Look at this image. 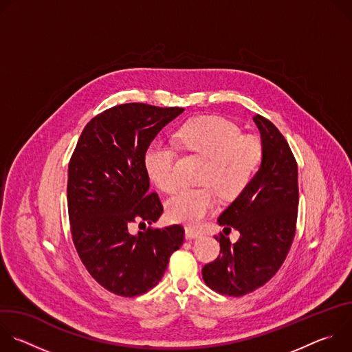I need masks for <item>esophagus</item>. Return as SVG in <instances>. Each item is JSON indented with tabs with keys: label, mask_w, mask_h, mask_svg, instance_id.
Listing matches in <instances>:
<instances>
[{
	"label": "esophagus",
	"mask_w": 352,
	"mask_h": 352,
	"mask_svg": "<svg viewBox=\"0 0 352 352\" xmlns=\"http://www.w3.org/2000/svg\"><path fill=\"white\" fill-rule=\"evenodd\" d=\"M202 234H200L199 231H196V230H192V228H185V236L188 238V239H193V238H197V236H200Z\"/></svg>",
	"instance_id": "obj_1"
}]
</instances>
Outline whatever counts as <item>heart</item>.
Segmentation results:
<instances>
[{
	"mask_svg": "<svg viewBox=\"0 0 352 352\" xmlns=\"http://www.w3.org/2000/svg\"><path fill=\"white\" fill-rule=\"evenodd\" d=\"M178 143L189 152L202 155L206 163L200 175L204 186L182 189L168 202L171 220L188 226L202 223L223 197H236L255 177L262 159V144L250 135H241L236 124L219 116H200L185 122L177 132ZM148 177L166 193H174L181 179L175 168V150L153 144L144 155Z\"/></svg>",
	"mask_w": 352,
	"mask_h": 352,
	"instance_id": "obj_1",
	"label": "heart"
}]
</instances>
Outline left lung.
Segmentation results:
<instances>
[{
	"label": "left lung",
	"mask_w": 352,
	"mask_h": 352,
	"mask_svg": "<svg viewBox=\"0 0 352 352\" xmlns=\"http://www.w3.org/2000/svg\"><path fill=\"white\" fill-rule=\"evenodd\" d=\"M254 121L262 136L261 168L219 217L224 232L235 228L241 236L231 244L223 232L216 235L220 255L202 269L206 285L230 296H242L261 288L278 272L296 228V160L273 122L259 114Z\"/></svg>",
	"instance_id": "left-lung-1"
}]
</instances>
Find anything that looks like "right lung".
I'll use <instances>...</instances> for the list:
<instances>
[{
	"label": "right lung",
	"mask_w": 352,
	"mask_h": 352,
	"mask_svg": "<svg viewBox=\"0 0 352 352\" xmlns=\"http://www.w3.org/2000/svg\"><path fill=\"white\" fill-rule=\"evenodd\" d=\"M184 109L126 103L91 118L68 166L67 200L76 252L90 276L107 291L136 296L162 280L170 256L182 245V226L147 227L163 213L148 193L144 155L156 135ZM139 224V226H140Z\"/></svg>",
	"instance_id": "add662e5"
}]
</instances>
